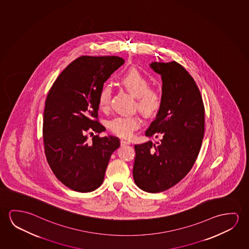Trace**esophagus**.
<instances>
[{
	"mask_svg": "<svg viewBox=\"0 0 249 249\" xmlns=\"http://www.w3.org/2000/svg\"><path fill=\"white\" fill-rule=\"evenodd\" d=\"M130 142L129 141H126V140H121V145H129Z\"/></svg>",
	"mask_w": 249,
	"mask_h": 249,
	"instance_id": "esophagus-1",
	"label": "esophagus"
}]
</instances>
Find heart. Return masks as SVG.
Listing matches in <instances>:
<instances>
[{
    "mask_svg": "<svg viewBox=\"0 0 249 249\" xmlns=\"http://www.w3.org/2000/svg\"><path fill=\"white\" fill-rule=\"evenodd\" d=\"M121 85L136 97L135 106L143 115L152 117L157 115L163 104L162 92L157 88L150 87V82L138 70L126 71L119 78ZM111 88L104 85L98 94V106L100 109L106 111L110 105ZM142 120L137 115H120L109 122V128L114 134L123 138H128L138 129Z\"/></svg>",
    "mask_w": 249,
    "mask_h": 249,
    "instance_id": "1",
    "label": "heart"
}]
</instances>
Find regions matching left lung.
Segmentation results:
<instances>
[{
	"label": "left lung",
	"mask_w": 249,
	"mask_h": 249,
	"mask_svg": "<svg viewBox=\"0 0 249 249\" xmlns=\"http://www.w3.org/2000/svg\"><path fill=\"white\" fill-rule=\"evenodd\" d=\"M162 79L163 104L145 136L160 138L134 145L133 176L150 193L168 190L186 176L198 156L204 134V106L193 77L175 61L153 62Z\"/></svg>",
	"instance_id": "obj_1"
}]
</instances>
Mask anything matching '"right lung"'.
<instances>
[{
	"label": "right lung",
	"mask_w": 249,
	"mask_h": 249,
	"mask_svg": "<svg viewBox=\"0 0 249 249\" xmlns=\"http://www.w3.org/2000/svg\"><path fill=\"white\" fill-rule=\"evenodd\" d=\"M124 62L116 56L78 57L57 77L46 97V160L57 179L75 192L100 187L111 154L120 146L117 137L98 135L105 127L98 122L97 99L104 83Z\"/></svg>",
	"instance_id": "1"
}]
</instances>
